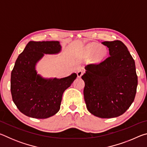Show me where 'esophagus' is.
Listing matches in <instances>:
<instances>
[{"label":"esophagus","mask_w":147,"mask_h":147,"mask_svg":"<svg viewBox=\"0 0 147 147\" xmlns=\"http://www.w3.org/2000/svg\"><path fill=\"white\" fill-rule=\"evenodd\" d=\"M83 73H84V71L82 70H79L77 71V76H78V78H80V77L82 76Z\"/></svg>","instance_id":"esophagus-1"}]
</instances>
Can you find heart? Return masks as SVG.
Segmentation results:
<instances>
[{
	"instance_id": "1",
	"label": "heart",
	"mask_w": 147,
	"mask_h": 147,
	"mask_svg": "<svg viewBox=\"0 0 147 147\" xmlns=\"http://www.w3.org/2000/svg\"><path fill=\"white\" fill-rule=\"evenodd\" d=\"M87 54L88 55L93 54V59L95 62H100L103 61L107 55V50L104 47H100L98 48V45L95 44H91L87 47Z\"/></svg>"
}]
</instances>
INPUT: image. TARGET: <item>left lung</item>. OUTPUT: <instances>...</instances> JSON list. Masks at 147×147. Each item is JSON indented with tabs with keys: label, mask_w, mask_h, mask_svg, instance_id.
Masks as SVG:
<instances>
[{
	"label": "left lung",
	"mask_w": 147,
	"mask_h": 147,
	"mask_svg": "<svg viewBox=\"0 0 147 147\" xmlns=\"http://www.w3.org/2000/svg\"><path fill=\"white\" fill-rule=\"evenodd\" d=\"M102 44L109 49L110 56L100 63L86 66V73L82 76L85 82L84 100L93 115L114 118L123 115L134 102L138 76L135 61L123 42Z\"/></svg>",
	"instance_id": "1"
}]
</instances>
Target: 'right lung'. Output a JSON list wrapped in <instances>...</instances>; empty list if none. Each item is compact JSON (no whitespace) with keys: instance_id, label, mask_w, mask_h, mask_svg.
<instances>
[{"instance_id":"add662e5","label":"right lung","mask_w":147,"mask_h":147,"mask_svg":"<svg viewBox=\"0 0 147 147\" xmlns=\"http://www.w3.org/2000/svg\"><path fill=\"white\" fill-rule=\"evenodd\" d=\"M61 51L58 41H30L19 54L11 74V93L19 110L30 117L47 119L60 108L63 92L76 78L73 73L65 78H43L36 65L45 54H57Z\"/></svg>"}]
</instances>
